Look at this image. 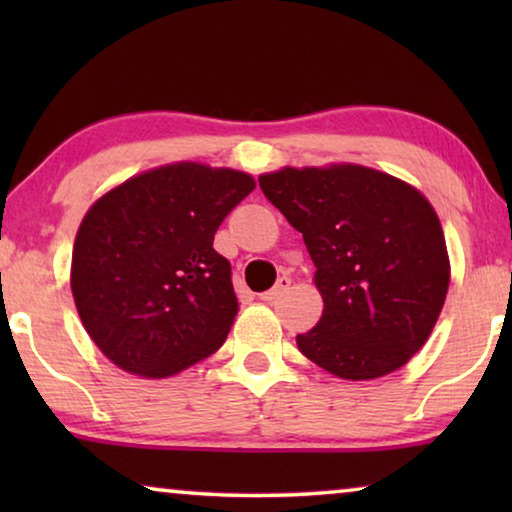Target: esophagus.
<instances>
[{
    "label": "esophagus",
    "instance_id": "34e87169",
    "mask_svg": "<svg viewBox=\"0 0 512 512\" xmlns=\"http://www.w3.org/2000/svg\"><path fill=\"white\" fill-rule=\"evenodd\" d=\"M289 286H291V277H279V279H277V284L272 286L270 291L258 293V298H261V300H277L279 296H282V293H284L286 289H289Z\"/></svg>",
    "mask_w": 512,
    "mask_h": 512
}]
</instances>
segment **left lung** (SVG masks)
<instances>
[{
  "label": "left lung",
  "instance_id": "8db88e82",
  "mask_svg": "<svg viewBox=\"0 0 512 512\" xmlns=\"http://www.w3.org/2000/svg\"><path fill=\"white\" fill-rule=\"evenodd\" d=\"M261 191L303 233L324 312L298 349L342 380H375L426 345L450 289V256L422 191L356 163L282 167Z\"/></svg>",
  "mask_w": 512,
  "mask_h": 512
}]
</instances>
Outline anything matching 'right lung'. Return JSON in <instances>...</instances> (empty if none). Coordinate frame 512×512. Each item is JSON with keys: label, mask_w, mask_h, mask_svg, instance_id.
Here are the masks:
<instances>
[{"label": "right lung", "mask_w": 512, "mask_h": 512, "mask_svg": "<svg viewBox=\"0 0 512 512\" xmlns=\"http://www.w3.org/2000/svg\"><path fill=\"white\" fill-rule=\"evenodd\" d=\"M254 188L247 172L181 160L90 205L69 284L83 328L114 366L165 380L223 345L240 305L214 235Z\"/></svg>", "instance_id": "add662e5"}]
</instances>
